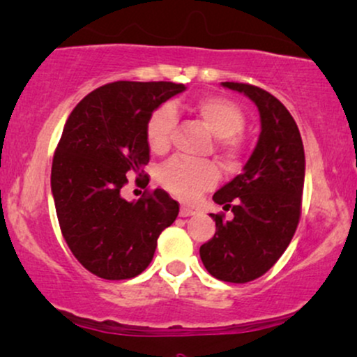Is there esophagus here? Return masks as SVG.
Instances as JSON below:
<instances>
[{"label": "esophagus", "instance_id": "esophagus-1", "mask_svg": "<svg viewBox=\"0 0 357 357\" xmlns=\"http://www.w3.org/2000/svg\"><path fill=\"white\" fill-rule=\"evenodd\" d=\"M196 211L192 208H190V206H181V209H179V216L181 218H188V216H192Z\"/></svg>", "mask_w": 357, "mask_h": 357}]
</instances>
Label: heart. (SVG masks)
<instances>
[{"mask_svg":"<svg viewBox=\"0 0 357 357\" xmlns=\"http://www.w3.org/2000/svg\"><path fill=\"white\" fill-rule=\"evenodd\" d=\"M176 106H162L149 118L146 126V141L149 149L162 154L169 149L171 131L174 126ZM190 111L216 136V149L222 160L233 162L239 151L238 132L244 126V114L236 102L227 98L209 94L190 106ZM220 173L213 161H190L174 158L158 171V181L171 195L181 199H195L201 192L216 184Z\"/></svg>","mask_w":357,"mask_h":357,"instance_id":"b5f03b06","label":"heart"}]
</instances>
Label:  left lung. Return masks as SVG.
Listing matches in <instances>:
<instances>
[{
  "instance_id": "8db88e82",
  "label": "left lung",
  "mask_w": 357,
  "mask_h": 357,
  "mask_svg": "<svg viewBox=\"0 0 357 357\" xmlns=\"http://www.w3.org/2000/svg\"><path fill=\"white\" fill-rule=\"evenodd\" d=\"M257 106L261 132L238 174L214 192L233 220L211 214L216 233L199 248L208 273L226 282H249L276 264L298 227L304 188V148L298 124L271 93L246 83H222Z\"/></svg>"
}]
</instances>
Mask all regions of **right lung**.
<instances>
[{
	"mask_svg": "<svg viewBox=\"0 0 357 357\" xmlns=\"http://www.w3.org/2000/svg\"><path fill=\"white\" fill-rule=\"evenodd\" d=\"M184 89L171 81H116L84 96L64 124L51 191L64 241L96 276L119 281L143 273L160 234L178 218V201L165 190L130 203L121 188L149 162L153 111Z\"/></svg>",
	"mask_w": 357,
	"mask_h": 357,
	"instance_id": "1",
	"label": "right lung"
}]
</instances>
